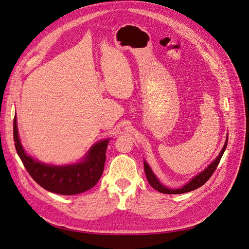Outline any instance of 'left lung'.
Here are the masks:
<instances>
[{"instance_id":"1","label":"left lung","mask_w":249,"mask_h":249,"mask_svg":"<svg viewBox=\"0 0 249 249\" xmlns=\"http://www.w3.org/2000/svg\"><path fill=\"white\" fill-rule=\"evenodd\" d=\"M228 139L225 140V143H224V146L222 148V150L220 152L219 156H218L216 159L211 163L209 166L203 170L201 173H199L198 176H196L195 178H193L189 183L186 184L183 188H180V189H168V188L164 187L160 182L159 179H158L156 178V176L153 173L152 169L149 168L148 164L146 162H144V171H145V176H146V178H147V182L149 183V185L152 186L154 189H156L157 191H159L161 193H165V194H182V193H186V192H190L192 190H195L197 189V188L201 187L203 184H205L206 182H208V179L212 177V175L214 173L215 169L217 168L218 164H219L220 160H221V157L224 153L225 148H227V145H228Z\"/></svg>"}]
</instances>
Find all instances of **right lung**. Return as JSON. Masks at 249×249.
<instances>
[{
  "label": "right lung",
  "instance_id": "right-lung-1",
  "mask_svg": "<svg viewBox=\"0 0 249 249\" xmlns=\"http://www.w3.org/2000/svg\"><path fill=\"white\" fill-rule=\"evenodd\" d=\"M13 139L18 155L29 175L43 189L50 192L61 195L83 193L91 189L103 175L109 139L94 144L83 162L67 166L42 164L28 156L18 138L17 116L13 119Z\"/></svg>",
  "mask_w": 249,
  "mask_h": 249
}]
</instances>
